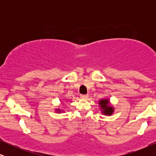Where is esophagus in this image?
<instances>
[{
	"mask_svg": "<svg viewBox=\"0 0 156 156\" xmlns=\"http://www.w3.org/2000/svg\"><path fill=\"white\" fill-rule=\"evenodd\" d=\"M80 97L82 99H87V98H88L89 94H80Z\"/></svg>",
	"mask_w": 156,
	"mask_h": 156,
	"instance_id": "obj_1",
	"label": "esophagus"
}]
</instances>
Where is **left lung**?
<instances>
[{
  "mask_svg": "<svg viewBox=\"0 0 156 156\" xmlns=\"http://www.w3.org/2000/svg\"><path fill=\"white\" fill-rule=\"evenodd\" d=\"M102 113L105 115H112L114 112V108L110 105L108 99H102L99 101Z\"/></svg>",
  "mask_w": 156,
  "mask_h": 156,
  "instance_id": "1",
  "label": "left lung"
}]
</instances>
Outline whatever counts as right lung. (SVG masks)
Returning a JSON list of instances; mask_svg holds the SVG:
<instances>
[{
	"mask_svg": "<svg viewBox=\"0 0 156 156\" xmlns=\"http://www.w3.org/2000/svg\"><path fill=\"white\" fill-rule=\"evenodd\" d=\"M56 111H57V112H58V113H59V112H61V110H60V109H57V110H56Z\"/></svg>",
	"mask_w": 156,
	"mask_h": 156,
	"instance_id": "1",
	"label": "right lung"
}]
</instances>
